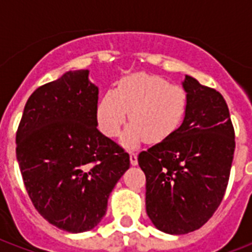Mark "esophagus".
Here are the masks:
<instances>
[{"instance_id": "esophagus-1", "label": "esophagus", "mask_w": 252, "mask_h": 252, "mask_svg": "<svg viewBox=\"0 0 252 252\" xmlns=\"http://www.w3.org/2000/svg\"><path fill=\"white\" fill-rule=\"evenodd\" d=\"M129 158H130V165L132 166L137 165V154L134 153V152H130Z\"/></svg>"}]
</instances>
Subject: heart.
I'll return each mask as SVG.
<instances>
[{
	"label": "heart",
	"instance_id": "b5f03b06",
	"mask_svg": "<svg viewBox=\"0 0 252 252\" xmlns=\"http://www.w3.org/2000/svg\"><path fill=\"white\" fill-rule=\"evenodd\" d=\"M187 90L161 76L136 73L119 81L115 89L100 96L95 110L99 129L108 137L120 133L126 115L130 126L123 144L137 145L145 138L159 144L171 137L183 124L188 111Z\"/></svg>",
	"mask_w": 252,
	"mask_h": 252
}]
</instances>
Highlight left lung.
<instances>
[{
    "mask_svg": "<svg viewBox=\"0 0 252 252\" xmlns=\"http://www.w3.org/2000/svg\"><path fill=\"white\" fill-rule=\"evenodd\" d=\"M189 103L183 124L166 141L138 154L146 176V213L158 230L187 234L222 201L234 156V128L219 91L186 76Z\"/></svg>",
    "mask_w": 252,
    "mask_h": 252,
    "instance_id": "8db88e82",
    "label": "left lung"
}]
</instances>
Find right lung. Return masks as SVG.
<instances>
[{
  "instance_id": "add662e5",
  "label": "right lung",
  "mask_w": 252,
  "mask_h": 252,
  "mask_svg": "<svg viewBox=\"0 0 252 252\" xmlns=\"http://www.w3.org/2000/svg\"><path fill=\"white\" fill-rule=\"evenodd\" d=\"M98 87L70 70L37 87L17 130V159L33 207L69 233L94 229L129 154L98 130Z\"/></svg>"
}]
</instances>
